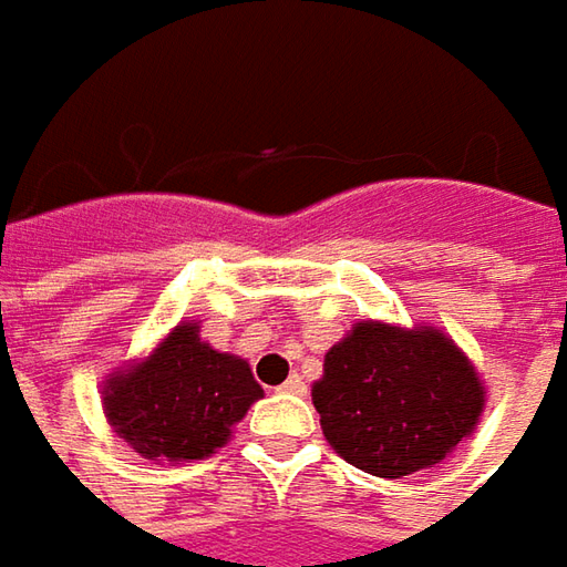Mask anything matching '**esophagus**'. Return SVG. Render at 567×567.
Wrapping results in <instances>:
<instances>
[{"label": "esophagus", "mask_w": 567, "mask_h": 567, "mask_svg": "<svg viewBox=\"0 0 567 567\" xmlns=\"http://www.w3.org/2000/svg\"><path fill=\"white\" fill-rule=\"evenodd\" d=\"M277 391H280V394H296V398H299V394H306V381L299 379V375H290Z\"/></svg>", "instance_id": "34e87169"}]
</instances>
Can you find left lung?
Masks as SVG:
<instances>
[{
    "instance_id": "1",
    "label": "left lung",
    "mask_w": 567,
    "mask_h": 567,
    "mask_svg": "<svg viewBox=\"0 0 567 567\" xmlns=\"http://www.w3.org/2000/svg\"><path fill=\"white\" fill-rule=\"evenodd\" d=\"M321 432L362 473L401 480L439 467L486 410V384L435 324L362 318L324 353L312 384Z\"/></svg>"
}]
</instances>
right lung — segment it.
<instances>
[{
  "label": "right lung",
  "instance_id": "right-lung-1",
  "mask_svg": "<svg viewBox=\"0 0 567 567\" xmlns=\"http://www.w3.org/2000/svg\"><path fill=\"white\" fill-rule=\"evenodd\" d=\"M261 398L249 362L214 350L195 318L179 321L147 357L113 369L100 388L110 429L157 464L210 457Z\"/></svg>",
  "mask_w": 567,
  "mask_h": 567
}]
</instances>
